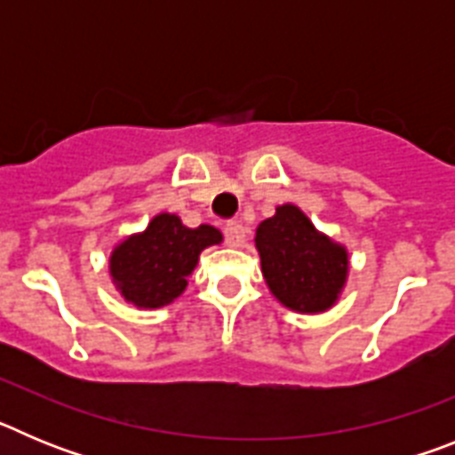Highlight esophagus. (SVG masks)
I'll return each mask as SVG.
<instances>
[{
	"mask_svg": "<svg viewBox=\"0 0 455 455\" xmlns=\"http://www.w3.org/2000/svg\"><path fill=\"white\" fill-rule=\"evenodd\" d=\"M223 235L225 241H228V246H241V243L246 241V230H243V225H241L239 220L225 225Z\"/></svg>",
	"mask_w": 455,
	"mask_h": 455,
	"instance_id": "34e87169",
	"label": "esophagus"
}]
</instances>
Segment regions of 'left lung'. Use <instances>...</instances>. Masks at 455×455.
<instances>
[{
    "mask_svg": "<svg viewBox=\"0 0 455 455\" xmlns=\"http://www.w3.org/2000/svg\"><path fill=\"white\" fill-rule=\"evenodd\" d=\"M262 273L275 299L296 312H323L347 280V251L325 236L293 204L275 209L255 236Z\"/></svg>",
    "mask_w": 455,
    "mask_h": 455,
    "instance_id": "1",
    "label": "left lung"
}]
</instances>
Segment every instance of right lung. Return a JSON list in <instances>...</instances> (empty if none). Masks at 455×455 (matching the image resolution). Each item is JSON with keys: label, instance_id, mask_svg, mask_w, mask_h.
I'll use <instances>...</instances> for the list:
<instances>
[{"label": "right lung", "instance_id": "1", "mask_svg": "<svg viewBox=\"0 0 455 455\" xmlns=\"http://www.w3.org/2000/svg\"><path fill=\"white\" fill-rule=\"evenodd\" d=\"M220 239V232L212 225L188 230L178 216L159 214L146 232L130 236L116 248L111 275L130 303L162 307L184 291L187 275L198 264L200 252Z\"/></svg>", "mask_w": 455, "mask_h": 455}]
</instances>
